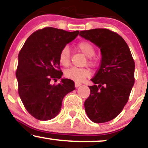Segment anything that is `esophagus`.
Segmentation results:
<instances>
[{
	"label": "esophagus",
	"mask_w": 148,
	"mask_h": 148,
	"mask_svg": "<svg viewBox=\"0 0 148 148\" xmlns=\"http://www.w3.org/2000/svg\"><path fill=\"white\" fill-rule=\"evenodd\" d=\"M81 83H78V82H75V87H76V88H79V87L81 86Z\"/></svg>",
	"instance_id": "1"
}]
</instances>
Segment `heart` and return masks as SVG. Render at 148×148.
I'll use <instances>...</instances> for the list:
<instances>
[{"instance_id":"1","label":"heart","mask_w":148,"mask_h":148,"mask_svg":"<svg viewBox=\"0 0 148 148\" xmlns=\"http://www.w3.org/2000/svg\"><path fill=\"white\" fill-rule=\"evenodd\" d=\"M76 47L79 49L82 53L88 58H91L95 54V49L91 42L88 41L79 42L76 45ZM60 63L63 66L67 67L70 63V50L67 46L64 47L60 51L59 54ZM89 63L94 64V62L92 58H90ZM91 75V72L87 68H77V67H72L67 69L65 72V76L67 79L74 80L76 82H81L85 78L89 77Z\"/></svg>"}]
</instances>
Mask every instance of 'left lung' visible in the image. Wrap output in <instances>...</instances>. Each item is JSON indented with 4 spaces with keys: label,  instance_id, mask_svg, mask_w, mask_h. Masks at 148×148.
I'll use <instances>...</instances> for the list:
<instances>
[{
    "label": "left lung",
    "instance_id": "left-lung-1",
    "mask_svg": "<svg viewBox=\"0 0 148 148\" xmlns=\"http://www.w3.org/2000/svg\"><path fill=\"white\" fill-rule=\"evenodd\" d=\"M79 35L101 49L100 67L89 86L85 110L94 123L110 121L118 116L129 99L134 84L135 64L130 48L121 36L108 29L80 32Z\"/></svg>",
    "mask_w": 148,
    "mask_h": 148
}]
</instances>
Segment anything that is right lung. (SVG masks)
<instances>
[{
    "label": "right lung",
    "mask_w": 148,
    "mask_h": 148,
    "mask_svg": "<svg viewBox=\"0 0 148 148\" xmlns=\"http://www.w3.org/2000/svg\"><path fill=\"white\" fill-rule=\"evenodd\" d=\"M79 31L69 32L54 27H45L34 32L26 40L18 54L16 76L18 94L27 111L40 121H48L60 112L64 97L75 90L74 82L59 79V54L67 44L79 35Z\"/></svg>",
    "instance_id": "right-lung-1"
}]
</instances>
